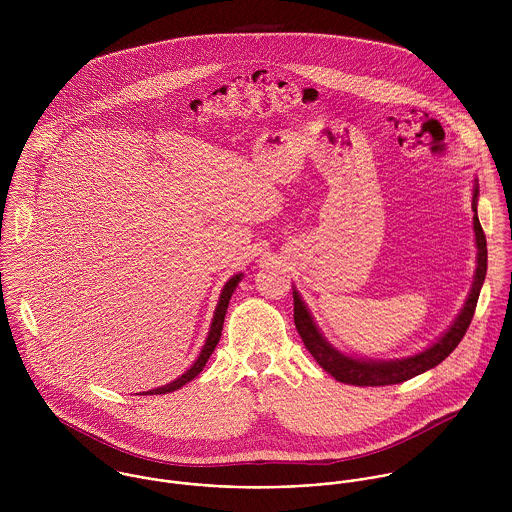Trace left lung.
<instances>
[{"label":"left lung","mask_w":512,"mask_h":512,"mask_svg":"<svg viewBox=\"0 0 512 512\" xmlns=\"http://www.w3.org/2000/svg\"><path fill=\"white\" fill-rule=\"evenodd\" d=\"M477 197H479V185L475 181L473 185V230H475V244H477V270L473 276L471 292L465 299V305L461 313L455 317L451 327L439 337L438 341L428 347L426 351L406 357V359H392V361H370V359H355L347 357L341 351H337L319 331L315 325L307 305L301 301L299 293L293 290V321L295 329L305 345V349L311 353V357L319 363L323 370H327L335 380L353 384V386H388V384H400L404 380H410L434 366L445 361L453 349L461 343L465 331L469 329V323L473 319L479 292L485 282L487 274V240L485 232L481 228V222L477 219Z\"/></svg>","instance_id":"obj_1"}]
</instances>
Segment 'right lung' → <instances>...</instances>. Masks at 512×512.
<instances>
[{"instance_id":"right-lung-1","label":"right lung","mask_w":512,"mask_h":512,"mask_svg":"<svg viewBox=\"0 0 512 512\" xmlns=\"http://www.w3.org/2000/svg\"><path fill=\"white\" fill-rule=\"evenodd\" d=\"M240 280H242V274H236V276H232V278L224 284V288H222V292H220L217 309H215V315H213V323H211V329H209V335H207V341H205V345H203V349H201V353H199V357H197V361L193 363V366H191L187 372H183L179 378H175L173 382H169V384H165V386H159V388H153V390H149V392H142V394H167V392L179 390L183 384L191 382V380L205 368L209 357L213 355V351H215V347H217V343H219L220 333H222V323H224V315H226V309H228V301H230V297H232V293L236 290V286H238Z\"/></svg>"}]
</instances>
